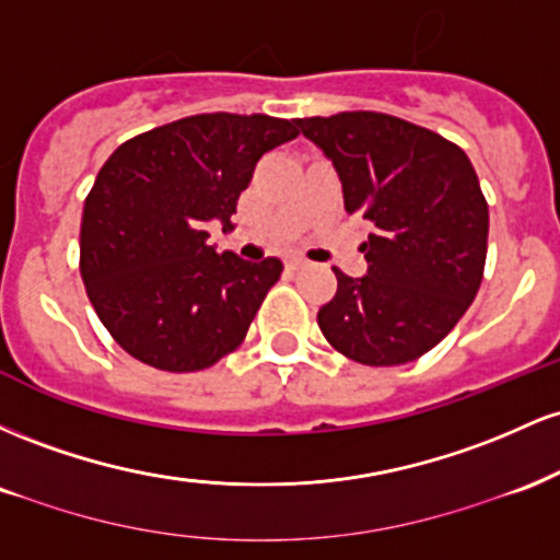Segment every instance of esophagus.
<instances>
[{
    "mask_svg": "<svg viewBox=\"0 0 560 560\" xmlns=\"http://www.w3.org/2000/svg\"><path fill=\"white\" fill-rule=\"evenodd\" d=\"M284 268H287V271H300V268H305V260H302V258H287L284 260Z\"/></svg>",
    "mask_w": 560,
    "mask_h": 560,
    "instance_id": "esophagus-1",
    "label": "esophagus"
}]
</instances>
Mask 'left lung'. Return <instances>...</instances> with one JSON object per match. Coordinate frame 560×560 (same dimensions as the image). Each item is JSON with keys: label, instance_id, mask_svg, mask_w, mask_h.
<instances>
[{"label": "left lung", "instance_id": "obj_1", "mask_svg": "<svg viewBox=\"0 0 560 560\" xmlns=\"http://www.w3.org/2000/svg\"><path fill=\"white\" fill-rule=\"evenodd\" d=\"M342 182L345 210L371 223L369 271L337 273L318 311L334 350L363 365H402L447 337L477 298L490 210L471 160L440 133L384 113L300 118Z\"/></svg>", "mask_w": 560, "mask_h": 560}]
</instances>
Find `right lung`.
<instances>
[{"mask_svg": "<svg viewBox=\"0 0 560 560\" xmlns=\"http://www.w3.org/2000/svg\"><path fill=\"white\" fill-rule=\"evenodd\" d=\"M298 133V120L205 113L139 133L107 158L83 202L81 279L128 355L186 374L244 342L284 266L215 253L205 229H234L258 160Z\"/></svg>", "mask_w": 560, "mask_h": 560, "instance_id": "obj_1", "label": "right lung"}]
</instances>
